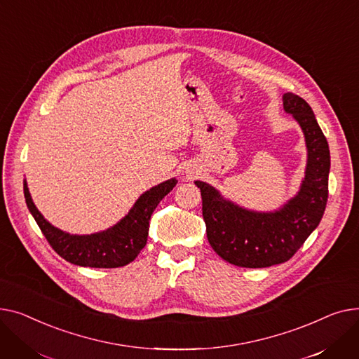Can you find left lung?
I'll return each instance as SVG.
<instances>
[{
  "label": "left lung",
  "mask_w": 359,
  "mask_h": 359,
  "mask_svg": "<svg viewBox=\"0 0 359 359\" xmlns=\"http://www.w3.org/2000/svg\"><path fill=\"white\" fill-rule=\"evenodd\" d=\"M283 105L299 123L307 147L304 178L296 196L273 212H254L224 198L213 185L196 181L208 243L229 264L243 268L283 264L302 248L323 217L330 171L327 140L302 97L285 93Z\"/></svg>",
  "instance_id": "left-lung-1"
}]
</instances>
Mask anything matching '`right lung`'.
Masks as SVG:
<instances>
[{"mask_svg":"<svg viewBox=\"0 0 359 359\" xmlns=\"http://www.w3.org/2000/svg\"><path fill=\"white\" fill-rule=\"evenodd\" d=\"M177 182L171 178L147 189L120 222L91 235H71L55 227L34 205L26 180L23 189L32 216L57 255L79 266L118 268L135 261L144 248L154 210Z\"/></svg>","mask_w":359,"mask_h":359,"instance_id":"1","label":"right lung"}]
</instances>
